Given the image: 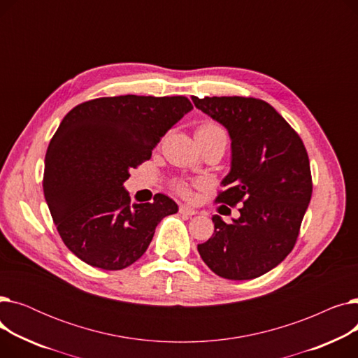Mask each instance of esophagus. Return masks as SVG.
Here are the masks:
<instances>
[{"label": "esophagus", "mask_w": 358, "mask_h": 358, "mask_svg": "<svg viewBox=\"0 0 358 358\" xmlns=\"http://www.w3.org/2000/svg\"><path fill=\"white\" fill-rule=\"evenodd\" d=\"M180 213L187 215V216H193V215H197V210L193 209V208H189V206H185V204H181L180 206Z\"/></svg>", "instance_id": "1"}]
</instances>
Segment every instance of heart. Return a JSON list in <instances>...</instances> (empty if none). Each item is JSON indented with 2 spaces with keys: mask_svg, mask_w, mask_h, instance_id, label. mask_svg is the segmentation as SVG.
Returning <instances> with one entry per match:
<instances>
[{
  "mask_svg": "<svg viewBox=\"0 0 358 358\" xmlns=\"http://www.w3.org/2000/svg\"><path fill=\"white\" fill-rule=\"evenodd\" d=\"M196 139H200L203 142H220L223 145H227L228 135H227V131H224V129L220 124H217L215 122H208V123H203L201 126L197 127V130H196ZM174 187H176V190L180 194L187 196V194L190 193L189 185H187L182 181L174 182Z\"/></svg>",
  "mask_w": 358,
  "mask_h": 358,
  "instance_id": "b5f03b06",
  "label": "heart"
}]
</instances>
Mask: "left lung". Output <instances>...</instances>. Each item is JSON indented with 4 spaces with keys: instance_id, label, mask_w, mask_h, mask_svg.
<instances>
[{
    "instance_id": "left-lung-1",
    "label": "left lung",
    "mask_w": 358,
    "mask_h": 358,
    "mask_svg": "<svg viewBox=\"0 0 358 358\" xmlns=\"http://www.w3.org/2000/svg\"><path fill=\"white\" fill-rule=\"evenodd\" d=\"M231 138L228 189L217 203H242L231 224L212 217L215 234L199 243L201 259L228 280H251L277 267L293 250L312 197L306 148L268 103L252 97H192Z\"/></svg>"
}]
</instances>
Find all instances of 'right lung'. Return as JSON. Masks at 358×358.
Wrapping results in <instances>:
<instances>
[{
    "instance_id": "add662e5",
    "label": "right lung",
    "mask_w": 358,
    "mask_h": 358,
    "mask_svg": "<svg viewBox=\"0 0 358 358\" xmlns=\"http://www.w3.org/2000/svg\"><path fill=\"white\" fill-rule=\"evenodd\" d=\"M192 110L182 96L129 94L85 101L64 117L45 157L43 193L72 254L101 270H123L145 254L157 224L178 206L161 193L130 204L123 182Z\"/></svg>"
}]
</instances>
